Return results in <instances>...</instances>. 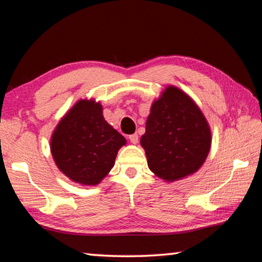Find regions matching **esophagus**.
<instances>
[{
	"mask_svg": "<svg viewBox=\"0 0 262 262\" xmlns=\"http://www.w3.org/2000/svg\"><path fill=\"white\" fill-rule=\"evenodd\" d=\"M128 139L130 140L133 144H136L137 142H139V136H137V134H132V135L128 136Z\"/></svg>",
	"mask_w": 262,
	"mask_h": 262,
	"instance_id": "1",
	"label": "esophagus"
}]
</instances>
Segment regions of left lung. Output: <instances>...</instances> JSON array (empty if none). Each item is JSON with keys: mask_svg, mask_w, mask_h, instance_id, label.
<instances>
[{"mask_svg": "<svg viewBox=\"0 0 262 262\" xmlns=\"http://www.w3.org/2000/svg\"><path fill=\"white\" fill-rule=\"evenodd\" d=\"M150 171L173 183L200 170L211 147V130L196 103L181 89L164 88L141 136Z\"/></svg>", "mask_w": 262, "mask_h": 262, "instance_id": "left-lung-1", "label": "left lung"}]
</instances>
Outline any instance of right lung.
<instances>
[{"label":"right lung","mask_w":262,"mask_h":262,"mask_svg":"<svg viewBox=\"0 0 262 262\" xmlns=\"http://www.w3.org/2000/svg\"><path fill=\"white\" fill-rule=\"evenodd\" d=\"M127 141L105 120L103 105L81 98L68 110L51 136L55 165L74 183L96 186L114 166Z\"/></svg>","instance_id":"obj_1"}]
</instances>
